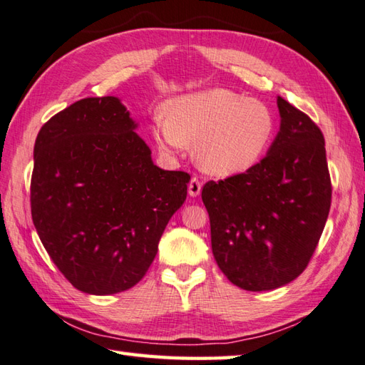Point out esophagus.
I'll use <instances>...</instances> for the list:
<instances>
[{
    "label": "esophagus",
    "mask_w": 365,
    "mask_h": 365,
    "mask_svg": "<svg viewBox=\"0 0 365 365\" xmlns=\"http://www.w3.org/2000/svg\"><path fill=\"white\" fill-rule=\"evenodd\" d=\"M201 185H203V184H201L198 178L193 176L190 182H189V195L190 197H198L200 192H201Z\"/></svg>",
    "instance_id": "1"
}]
</instances>
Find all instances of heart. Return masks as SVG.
Returning <instances> with one entry per match:
<instances>
[{
    "instance_id": "1",
    "label": "heart",
    "mask_w": 365,
    "mask_h": 365,
    "mask_svg": "<svg viewBox=\"0 0 365 365\" xmlns=\"http://www.w3.org/2000/svg\"><path fill=\"white\" fill-rule=\"evenodd\" d=\"M274 118L264 103L228 88H209L175 98L156 114L153 134L162 151L176 153L193 141L197 164L212 175L253 167L269 148Z\"/></svg>"
}]
</instances>
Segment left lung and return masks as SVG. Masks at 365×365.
<instances>
[{"label": "left lung", "mask_w": 365, "mask_h": 365, "mask_svg": "<svg viewBox=\"0 0 365 365\" xmlns=\"http://www.w3.org/2000/svg\"><path fill=\"white\" fill-rule=\"evenodd\" d=\"M277 101L281 126L267 156L244 173L207 181L201 192L218 269L250 292L281 287L304 272L333 193L320 128L284 98Z\"/></svg>", "instance_id": "1"}]
</instances>
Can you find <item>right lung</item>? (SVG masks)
<instances>
[{"label": "right lung", "mask_w": 365, "mask_h": 365, "mask_svg": "<svg viewBox=\"0 0 365 365\" xmlns=\"http://www.w3.org/2000/svg\"><path fill=\"white\" fill-rule=\"evenodd\" d=\"M115 96L84 98L40 128L31 214L51 261L92 295L131 289L148 272L190 175L153 164Z\"/></svg>", "instance_id": "obj_1"}]
</instances>
